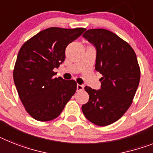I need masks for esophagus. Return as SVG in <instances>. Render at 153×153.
Listing matches in <instances>:
<instances>
[{
    "mask_svg": "<svg viewBox=\"0 0 153 153\" xmlns=\"http://www.w3.org/2000/svg\"><path fill=\"white\" fill-rule=\"evenodd\" d=\"M84 89V85H77V91H82Z\"/></svg>",
    "mask_w": 153,
    "mask_h": 153,
    "instance_id": "34e87169",
    "label": "esophagus"
}]
</instances>
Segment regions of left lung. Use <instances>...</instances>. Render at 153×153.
Returning a JSON list of instances; mask_svg holds the SVG:
<instances>
[{"mask_svg":"<svg viewBox=\"0 0 153 153\" xmlns=\"http://www.w3.org/2000/svg\"><path fill=\"white\" fill-rule=\"evenodd\" d=\"M96 48V71L102 74L101 87L88 86V102L82 105L85 117L98 126L119 120L130 107L139 85L140 68L130 45L109 30L88 29L82 35Z\"/></svg>","mask_w":153,"mask_h":153,"instance_id":"8db88e82","label":"left lung"}]
</instances>
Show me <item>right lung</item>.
<instances>
[{
    "label": "right lung",
    "mask_w": 153,
    "mask_h": 153,
    "mask_svg": "<svg viewBox=\"0 0 153 153\" xmlns=\"http://www.w3.org/2000/svg\"><path fill=\"white\" fill-rule=\"evenodd\" d=\"M85 31L84 28L51 27L37 33L20 49L14 82L23 106L35 120L48 121L57 117L76 92L75 81L55 78L53 69L65 61L67 46Z\"/></svg>",
    "instance_id": "obj_1"
}]
</instances>
